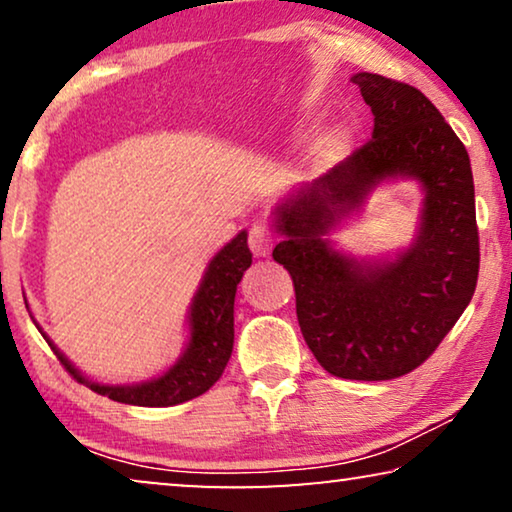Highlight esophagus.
<instances>
[{"label": "esophagus", "mask_w": 512, "mask_h": 512, "mask_svg": "<svg viewBox=\"0 0 512 512\" xmlns=\"http://www.w3.org/2000/svg\"><path fill=\"white\" fill-rule=\"evenodd\" d=\"M272 247H275V233H272L268 226H261V223L251 226V230H249V249L254 251V256H258V258L268 256Z\"/></svg>", "instance_id": "esophagus-1"}]
</instances>
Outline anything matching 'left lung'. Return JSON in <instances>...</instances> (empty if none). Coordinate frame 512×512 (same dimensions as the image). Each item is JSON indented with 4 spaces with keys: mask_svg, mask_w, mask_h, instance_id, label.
Here are the masks:
<instances>
[{
    "mask_svg": "<svg viewBox=\"0 0 512 512\" xmlns=\"http://www.w3.org/2000/svg\"><path fill=\"white\" fill-rule=\"evenodd\" d=\"M373 111V139L272 209V258L296 289V314L321 368L342 380H394L429 359L471 303L480 268L466 146L408 83L352 76ZM423 191L418 233L384 257H354L330 235L389 180Z\"/></svg>",
    "mask_w": 512,
    "mask_h": 512,
    "instance_id": "1",
    "label": "left lung"
}]
</instances>
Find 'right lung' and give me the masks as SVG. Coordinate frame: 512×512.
Here are the masks:
<instances>
[{
  "instance_id": "right-lung-1",
  "label": "right lung",
  "mask_w": 512,
  "mask_h": 512,
  "mask_svg": "<svg viewBox=\"0 0 512 512\" xmlns=\"http://www.w3.org/2000/svg\"><path fill=\"white\" fill-rule=\"evenodd\" d=\"M249 265L251 251L247 244V230H240L207 263L205 275H202L198 291H195L191 307H188V340L184 352L170 368L163 370L158 377H151V380L132 384H104L90 380L53 345L51 338L39 326L37 328L62 366L81 384L93 389L95 394L109 396L111 401L118 403L144 405V408H167V405L186 403L205 394L219 380L230 354H233L235 291Z\"/></svg>"
}]
</instances>
